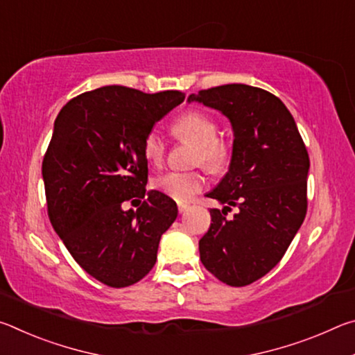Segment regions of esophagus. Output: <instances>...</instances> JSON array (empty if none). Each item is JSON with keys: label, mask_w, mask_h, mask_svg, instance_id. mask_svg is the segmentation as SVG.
Returning <instances> with one entry per match:
<instances>
[{"label": "esophagus", "mask_w": 355, "mask_h": 355, "mask_svg": "<svg viewBox=\"0 0 355 355\" xmlns=\"http://www.w3.org/2000/svg\"><path fill=\"white\" fill-rule=\"evenodd\" d=\"M189 209V205H186V203H178V213L183 214Z\"/></svg>", "instance_id": "obj_1"}]
</instances>
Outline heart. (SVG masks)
Returning <instances> with one entry per match:
<instances>
[{
  "mask_svg": "<svg viewBox=\"0 0 355 355\" xmlns=\"http://www.w3.org/2000/svg\"><path fill=\"white\" fill-rule=\"evenodd\" d=\"M178 139L196 146L194 163L203 164L209 171H222L230 163L232 142L218 135L216 120L202 111H188L172 125ZM142 153L153 167L163 166L167 153L164 137L158 130L148 131L142 142ZM207 186V177L202 171L167 172L153 180V188L177 202H189Z\"/></svg>",
  "mask_w": 355,
  "mask_h": 355,
  "instance_id": "obj_1",
  "label": "heart"
}]
</instances>
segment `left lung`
I'll list each match as a JSON object with an SVG mask.
<instances>
[{"label": "left lung", "instance_id": "obj_1", "mask_svg": "<svg viewBox=\"0 0 355 355\" xmlns=\"http://www.w3.org/2000/svg\"><path fill=\"white\" fill-rule=\"evenodd\" d=\"M230 119V169L207 197L211 225L199 241L200 260L216 279L245 286L285 255L307 214L310 158L296 122L279 97L248 84H225L189 95ZM230 206L240 211L226 218Z\"/></svg>", "mask_w": 355, "mask_h": 355}]
</instances>
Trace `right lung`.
Returning <instances> with one entry per match:
<instances>
[{
  "label": "right lung",
  "mask_w": 355,
  "mask_h": 355,
  "mask_svg": "<svg viewBox=\"0 0 355 355\" xmlns=\"http://www.w3.org/2000/svg\"><path fill=\"white\" fill-rule=\"evenodd\" d=\"M184 100L183 92L146 94L105 86L76 95L58 114L42 161L46 211L75 261L111 288L152 271L159 239L177 218V203L147 192L144 137ZM147 201L123 212L130 200Z\"/></svg>",
  "instance_id": "right-lung-1"
}]
</instances>
